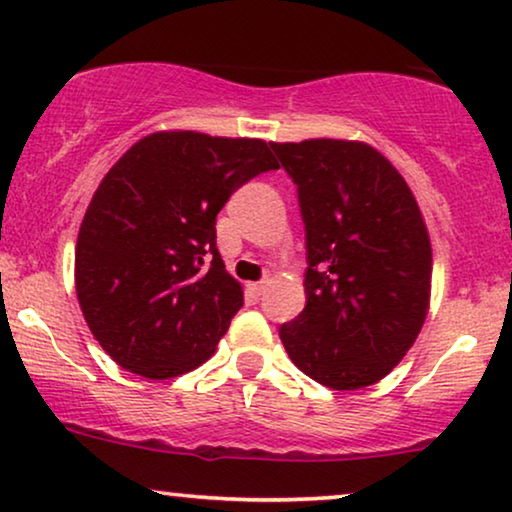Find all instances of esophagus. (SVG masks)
Wrapping results in <instances>:
<instances>
[{"label":"esophagus","instance_id":"1","mask_svg":"<svg viewBox=\"0 0 512 512\" xmlns=\"http://www.w3.org/2000/svg\"><path fill=\"white\" fill-rule=\"evenodd\" d=\"M263 289H265V279H263V282H254V284H249V291L254 293V296H261Z\"/></svg>","mask_w":512,"mask_h":512}]
</instances>
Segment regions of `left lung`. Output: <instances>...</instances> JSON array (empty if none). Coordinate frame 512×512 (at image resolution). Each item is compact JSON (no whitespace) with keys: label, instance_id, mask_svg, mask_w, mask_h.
Wrapping results in <instances>:
<instances>
[{"label":"left lung","instance_id":"left-lung-1","mask_svg":"<svg viewBox=\"0 0 512 512\" xmlns=\"http://www.w3.org/2000/svg\"><path fill=\"white\" fill-rule=\"evenodd\" d=\"M293 184L307 237V305L279 338L291 361L335 391L387 377L422 331L433 254L401 172L366 142H270Z\"/></svg>","mask_w":512,"mask_h":512}]
</instances>
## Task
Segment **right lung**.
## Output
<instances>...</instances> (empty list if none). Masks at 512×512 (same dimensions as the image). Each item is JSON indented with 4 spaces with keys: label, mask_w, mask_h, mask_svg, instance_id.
<instances>
[{
    "label": "right lung",
    "mask_w": 512,
    "mask_h": 512,
    "mask_svg": "<svg viewBox=\"0 0 512 512\" xmlns=\"http://www.w3.org/2000/svg\"><path fill=\"white\" fill-rule=\"evenodd\" d=\"M277 167L263 139L160 130L104 174L79 228L74 282L90 333L118 366L170 380L216 352L244 305L216 249V214Z\"/></svg>",
    "instance_id": "add662e5"
}]
</instances>
